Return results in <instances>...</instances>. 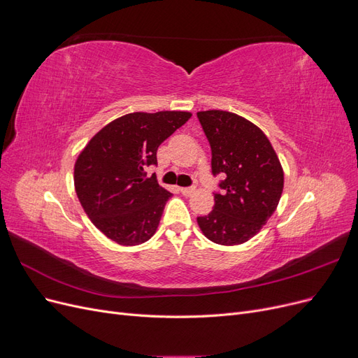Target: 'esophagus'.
Here are the masks:
<instances>
[{
    "label": "esophagus",
    "mask_w": 358,
    "mask_h": 358,
    "mask_svg": "<svg viewBox=\"0 0 358 358\" xmlns=\"http://www.w3.org/2000/svg\"><path fill=\"white\" fill-rule=\"evenodd\" d=\"M180 192H182L185 197H189V196H192L194 192H196V188H192V187H189V188H180Z\"/></svg>",
    "instance_id": "34e87169"
}]
</instances>
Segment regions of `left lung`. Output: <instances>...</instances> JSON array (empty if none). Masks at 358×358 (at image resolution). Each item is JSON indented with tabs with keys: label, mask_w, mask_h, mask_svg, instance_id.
Wrapping results in <instances>:
<instances>
[{
	"label": "left lung",
	"mask_w": 358,
	"mask_h": 358,
	"mask_svg": "<svg viewBox=\"0 0 358 358\" xmlns=\"http://www.w3.org/2000/svg\"><path fill=\"white\" fill-rule=\"evenodd\" d=\"M212 149L213 176L222 175L213 210L197 222L209 241L234 246L263 229L278 208L284 170L266 134L248 119L225 110L197 112Z\"/></svg>",
	"instance_id": "1"
}]
</instances>
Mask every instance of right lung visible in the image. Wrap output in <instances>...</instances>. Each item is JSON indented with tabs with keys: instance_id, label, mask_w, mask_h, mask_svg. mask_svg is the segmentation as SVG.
I'll return each instance as SVG.
<instances>
[{
	"instance_id": "right-lung-1",
	"label": "right lung",
	"mask_w": 358,
	"mask_h": 358,
	"mask_svg": "<svg viewBox=\"0 0 358 358\" xmlns=\"http://www.w3.org/2000/svg\"><path fill=\"white\" fill-rule=\"evenodd\" d=\"M191 117L189 112H134L96 133L74 164V188L92 224L110 241L136 246L158 229L171 192L146 179L158 146Z\"/></svg>"
}]
</instances>
